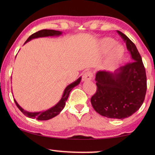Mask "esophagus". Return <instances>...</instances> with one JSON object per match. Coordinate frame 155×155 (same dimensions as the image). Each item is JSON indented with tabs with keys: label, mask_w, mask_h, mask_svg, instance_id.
I'll return each instance as SVG.
<instances>
[{
	"label": "esophagus",
	"mask_w": 155,
	"mask_h": 155,
	"mask_svg": "<svg viewBox=\"0 0 155 155\" xmlns=\"http://www.w3.org/2000/svg\"><path fill=\"white\" fill-rule=\"evenodd\" d=\"M93 78V73L91 71H87L83 75V81H90Z\"/></svg>",
	"instance_id": "esophagus-1"
}]
</instances>
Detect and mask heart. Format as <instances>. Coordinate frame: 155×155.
<instances>
[{
  "label": "heart",
  "instance_id": "heart-1",
  "mask_svg": "<svg viewBox=\"0 0 155 155\" xmlns=\"http://www.w3.org/2000/svg\"><path fill=\"white\" fill-rule=\"evenodd\" d=\"M114 39L107 38L101 41L102 52L107 53L108 56L106 61V65L109 68L114 67L121 61L124 54V48L120 44H116Z\"/></svg>",
  "mask_w": 155,
  "mask_h": 155
}]
</instances>
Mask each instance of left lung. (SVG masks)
<instances>
[{"label":"left lung","mask_w":155,"mask_h":155,"mask_svg":"<svg viewBox=\"0 0 155 155\" xmlns=\"http://www.w3.org/2000/svg\"><path fill=\"white\" fill-rule=\"evenodd\" d=\"M126 43L132 61L114 72L98 71L96 74L97 90L91 98L95 111L109 118L124 119L142 105L147 90L146 70L135 44L117 31Z\"/></svg>","instance_id":"8db88e82"}]
</instances>
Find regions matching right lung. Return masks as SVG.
Returning a JSON list of instances; mask_svg holds the SVG:
<instances>
[{"label":"right lung","mask_w":155,"mask_h":155,"mask_svg":"<svg viewBox=\"0 0 155 155\" xmlns=\"http://www.w3.org/2000/svg\"><path fill=\"white\" fill-rule=\"evenodd\" d=\"M61 33H62L61 31H59L43 29L32 34L31 36H29V38L27 39V41H25V43L29 41L30 40H32V39L42 38V37H48V36H58V35H61ZM81 80V77L78 78L77 81H74V82H73L72 83L70 84L69 85H68L66 88L65 89V90L64 91V94H63L62 96V98L59 101V103L57 104H55L54 107H51V109H47L46 111H40V112H34V113L28 112L23 109L22 107L18 104V103L15 99H14V102L15 104H16V106L18 107V108L21 111V112H22L24 115H25L26 116L30 117V118H35L38 120H48L52 118V117H55L56 115L60 114V112H61L63 110V109L64 108V107L65 105V102L67 101L68 96H69L70 92L71 91L72 89L75 87V86H77L80 83Z\"/></svg>","instance_id":"1"}]
</instances>
